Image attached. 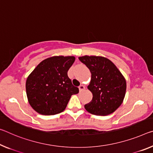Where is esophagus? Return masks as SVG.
Segmentation results:
<instances>
[{"label":"esophagus","mask_w":153,"mask_h":153,"mask_svg":"<svg viewBox=\"0 0 153 153\" xmlns=\"http://www.w3.org/2000/svg\"><path fill=\"white\" fill-rule=\"evenodd\" d=\"M79 91H84V89H85V86H84L83 84H82V85H80L79 86Z\"/></svg>","instance_id":"1"}]
</instances>
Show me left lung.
Returning <instances> with one entry per match:
<instances>
[{
	"label": "left lung",
	"mask_w": 153,
	"mask_h": 153,
	"mask_svg": "<svg viewBox=\"0 0 153 153\" xmlns=\"http://www.w3.org/2000/svg\"><path fill=\"white\" fill-rule=\"evenodd\" d=\"M79 60L91 73L88 89L93 93V99L84 105L86 111L97 116L113 113L124 100L127 88L124 76L107 58L84 56Z\"/></svg>",
	"instance_id": "left-lung-1"
}]
</instances>
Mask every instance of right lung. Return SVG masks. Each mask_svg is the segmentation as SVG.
<instances>
[{"mask_svg": "<svg viewBox=\"0 0 153 153\" xmlns=\"http://www.w3.org/2000/svg\"><path fill=\"white\" fill-rule=\"evenodd\" d=\"M74 56H55L43 60L31 72L26 82L28 103L42 115H54L65 110L72 94L79 93L67 71Z\"/></svg>", "mask_w": 153, "mask_h": 153, "instance_id": "1", "label": "right lung"}]
</instances>
